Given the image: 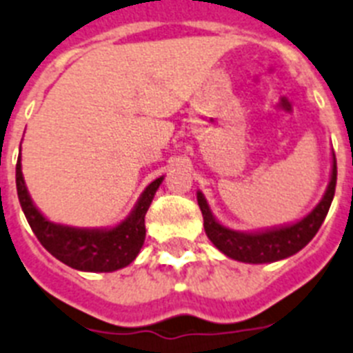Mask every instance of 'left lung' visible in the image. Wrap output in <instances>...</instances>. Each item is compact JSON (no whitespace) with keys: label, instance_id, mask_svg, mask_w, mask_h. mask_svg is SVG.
<instances>
[{"label":"left lung","instance_id":"1","mask_svg":"<svg viewBox=\"0 0 353 353\" xmlns=\"http://www.w3.org/2000/svg\"><path fill=\"white\" fill-rule=\"evenodd\" d=\"M336 180L337 164L336 155H334L332 179L328 183L323 200L316 205V209L309 216H305L302 221L294 223L291 227L259 232V234H241V232L228 230L223 225H219L210 214L203 194L198 192V205L203 214V227H205L207 237L212 241L214 246L219 252H223L227 257L241 261V263H275L280 259L289 257V255L300 252L316 236V232L320 230L321 223L327 218V212L330 209V203H332L334 192H336Z\"/></svg>","mask_w":353,"mask_h":353}]
</instances>
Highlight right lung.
Returning <instances> with one entry per match:
<instances>
[{"instance_id":"add662e5","label":"right lung","mask_w":353,"mask_h":353,"mask_svg":"<svg viewBox=\"0 0 353 353\" xmlns=\"http://www.w3.org/2000/svg\"><path fill=\"white\" fill-rule=\"evenodd\" d=\"M162 182L153 180L141 194L130 218L112 230H82L48 221L32 203L21 173V157L16 164V185L21 209L41 245L60 263L80 271H116L137 257L144 243V216Z\"/></svg>"}]
</instances>
